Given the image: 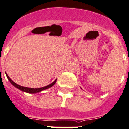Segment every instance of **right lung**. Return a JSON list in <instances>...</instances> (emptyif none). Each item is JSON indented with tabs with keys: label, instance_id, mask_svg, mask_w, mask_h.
Here are the masks:
<instances>
[{
	"label": "right lung",
	"instance_id": "obj_1",
	"mask_svg": "<svg viewBox=\"0 0 129 129\" xmlns=\"http://www.w3.org/2000/svg\"><path fill=\"white\" fill-rule=\"evenodd\" d=\"M6 73V75L8 79L10 82V83L13 85L14 87H15L16 88L19 89V90L21 91H23V92H26V93H39V92H41V91H43L45 89H49V88H51L52 86H53L55 84V83L56 82V79L54 81L52 82V83L50 84L47 85V86H44V87H42V88H27V87H24V86H21L20 85H18L17 84L15 83L13 80L11 79L10 77H8V75H7V73L5 72Z\"/></svg>",
	"mask_w": 129,
	"mask_h": 129
}]
</instances>
